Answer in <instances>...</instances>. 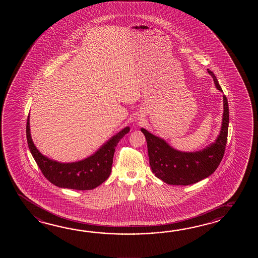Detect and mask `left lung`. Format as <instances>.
<instances>
[{
  "label": "left lung",
  "instance_id": "left-lung-1",
  "mask_svg": "<svg viewBox=\"0 0 258 258\" xmlns=\"http://www.w3.org/2000/svg\"><path fill=\"white\" fill-rule=\"evenodd\" d=\"M215 86L222 92L213 72ZM229 129V105L223 95V117L219 137L207 148L196 152H182L171 148L162 138L156 137L141 128L148 144V158L151 170L156 177L172 185H189L211 175L224 156Z\"/></svg>",
  "mask_w": 258,
  "mask_h": 258
}]
</instances>
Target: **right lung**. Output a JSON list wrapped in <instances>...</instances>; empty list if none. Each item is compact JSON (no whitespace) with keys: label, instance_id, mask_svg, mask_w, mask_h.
<instances>
[{"label":"right lung","instance_id":"right-lung-1","mask_svg":"<svg viewBox=\"0 0 258 258\" xmlns=\"http://www.w3.org/2000/svg\"><path fill=\"white\" fill-rule=\"evenodd\" d=\"M129 131L130 127L123 128L87 159L61 163L45 157L37 149L30 135L29 115L27 121L28 148L45 178L56 186L81 191L92 190L109 178L116 146Z\"/></svg>","mask_w":258,"mask_h":258}]
</instances>
